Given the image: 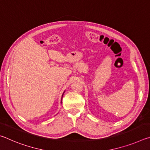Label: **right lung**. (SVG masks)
Wrapping results in <instances>:
<instances>
[{
	"label": "right lung",
	"instance_id": "right-lung-1",
	"mask_svg": "<svg viewBox=\"0 0 150 150\" xmlns=\"http://www.w3.org/2000/svg\"><path fill=\"white\" fill-rule=\"evenodd\" d=\"M63 95H62V97H63Z\"/></svg>",
	"mask_w": 150,
	"mask_h": 150
}]
</instances>
